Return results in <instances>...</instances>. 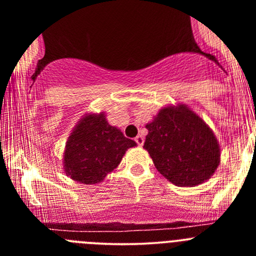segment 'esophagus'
Returning a JSON list of instances; mask_svg holds the SVG:
<instances>
[{"label": "esophagus", "instance_id": "1", "mask_svg": "<svg viewBox=\"0 0 256 256\" xmlns=\"http://www.w3.org/2000/svg\"><path fill=\"white\" fill-rule=\"evenodd\" d=\"M134 141L137 142V144H138L140 148H141L142 144H144V137H142V136H137V137H136V138H134Z\"/></svg>", "mask_w": 256, "mask_h": 256}]
</instances>
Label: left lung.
Instances as JSON below:
<instances>
[{
    "label": "left lung",
    "instance_id": "left-lung-1",
    "mask_svg": "<svg viewBox=\"0 0 256 256\" xmlns=\"http://www.w3.org/2000/svg\"><path fill=\"white\" fill-rule=\"evenodd\" d=\"M144 148L155 168L178 187H195L216 173L220 146L212 130L184 104L160 108L150 123Z\"/></svg>",
    "mask_w": 256,
    "mask_h": 256
}]
</instances>
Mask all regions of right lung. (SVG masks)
Masks as SVG:
<instances>
[{"mask_svg":"<svg viewBox=\"0 0 256 256\" xmlns=\"http://www.w3.org/2000/svg\"><path fill=\"white\" fill-rule=\"evenodd\" d=\"M137 146L108 123L105 112H87L76 124L65 144L62 168L73 180L94 184L120 164L128 148Z\"/></svg>","mask_w":256,"mask_h":256,"instance_id":"obj_1","label":"right lung"}]
</instances>
